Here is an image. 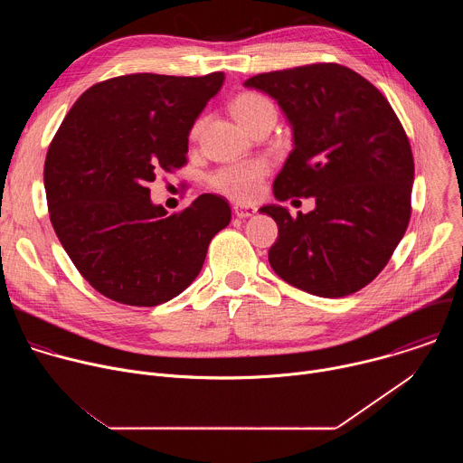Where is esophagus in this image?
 I'll list each match as a JSON object with an SVG mask.
<instances>
[{
	"instance_id": "34e87169",
	"label": "esophagus",
	"mask_w": 463,
	"mask_h": 463,
	"mask_svg": "<svg viewBox=\"0 0 463 463\" xmlns=\"http://www.w3.org/2000/svg\"><path fill=\"white\" fill-rule=\"evenodd\" d=\"M256 207H247V205H236L234 207V214H236V218H252L254 214H256Z\"/></svg>"
}]
</instances>
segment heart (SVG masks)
Returning a JSON list of instances; mask_svg holds the SVG:
<instances>
[{
	"mask_svg": "<svg viewBox=\"0 0 463 463\" xmlns=\"http://www.w3.org/2000/svg\"><path fill=\"white\" fill-rule=\"evenodd\" d=\"M271 109H273V104L266 97H261L258 93H241L231 104V111L234 115V118L245 129L260 115H263L266 111H271ZM202 126H203V118L195 120V124L192 126L190 136L192 137L200 136ZM268 172H269V166L266 161H261V159L241 161L236 165L222 166L209 177V183L216 192L231 197V200L252 202L261 194L263 179H266Z\"/></svg>",
	"mask_w": 463,
	"mask_h": 463,
	"instance_id": "1",
	"label": "heart"
}]
</instances>
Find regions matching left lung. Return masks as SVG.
<instances>
[{
	"label": "left lung",
	"mask_w": 463,
	"mask_h": 463,
	"mask_svg": "<svg viewBox=\"0 0 463 463\" xmlns=\"http://www.w3.org/2000/svg\"><path fill=\"white\" fill-rule=\"evenodd\" d=\"M243 86L277 100L291 126L275 197H315L295 218L280 205L260 209L279 225L273 271L324 298L363 289L411 220L414 159L402 122L375 86L339 63L261 73Z\"/></svg>",
	"instance_id": "1"
}]
</instances>
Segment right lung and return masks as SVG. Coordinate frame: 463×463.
<instances>
[{"label": "right lung", "instance_id": "add662e5", "mask_svg": "<svg viewBox=\"0 0 463 463\" xmlns=\"http://www.w3.org/2000/svg\"><path fill=\"white\" fill-rule=\"evenodd\" d=\"M223 73H139L95 84L49 146L43 186L52 229L80 275L104 297L159 306L200 275L231 207L202 194L179 214L156 205L148 183L186 161L188 136Z\"/></svg>", "mask_w": 463, "mask_h": 463}]
</instances>
